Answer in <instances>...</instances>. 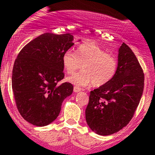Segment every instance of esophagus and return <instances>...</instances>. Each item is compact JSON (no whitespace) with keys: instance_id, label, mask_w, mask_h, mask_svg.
Instances as JSON below:
<instances>
[{"instance_id":"obj_1","label":"esophagus","mask_w":155,"mask_h":155,"mask_svg":"<svg viewBox=\"0 0 155 155\" xmlns=\"http://www.w3.org/2000/svg\"><path fill=\"white\" fill-rule=\"evenodd\" d=\"M80 91H81V88L79 87H76V86L74 87V92H79Z\"/></svg>"}]
</instances>
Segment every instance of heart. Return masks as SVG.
<instances>
[{
  "label": "heart",
  "mask_w": 155,
  "mask_h": 155,
  "mask_svg": "<svg viewBox=\"0 0 155 155\" xmlns=\"http://www.w3.org/2000/svg\"><path fill=\"white\" fill-rule=\"evenodd\" d=\"M62 61L64 70L68 74L81 68L82 64L81 71L67 79L69 82L79 87L88 86L92 83L95 87L104 86L115 76L118 65L114 56L92 43L81 44L76 53L66 51Z\"/></svg>",
  "instance_id": "heart-1"
}]
</instances>
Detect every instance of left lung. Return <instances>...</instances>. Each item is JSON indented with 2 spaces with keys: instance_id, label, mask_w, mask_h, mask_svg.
Masks as SVG:
<instances>
[{
  "instance_id": "1",
  "label": "left lung",
  "mask_w": 155,
  "mask_h": 155,
  "mask_svg": "<svg viewBox=\"0 0 155 155\" xmlns=\"http://www.w3.org/2000/svg\"><path fill=\"white\" fill-rule=\"evenodd\" d=\"M118 51L115 76L90 92L85 110L88 126L101 136L114 134L129 123L143 91L144 74L136 55L124 43Z\"/></svg>"
}]
</instances>
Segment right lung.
Listing matches in <instances>:
<instances>
[{"label":"right lung","instance_id":"add662e5","mask_svg":"<svg viewBox=\"0 0 155 155\" xmlns=\"http://www.w3.org/2000/svg\"><path fill=\"white\" fill-rule=\"evenodd\" d=\"M71 33H44L25 46L15 60L14 97L21 116L33 125L54 122L63 101L72 94L71 84L58 82L64 78L63 55L74 45Z\"/></svg>","mask_w":155,"mask_h":155}]
</instances>
